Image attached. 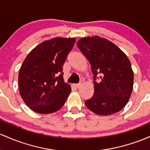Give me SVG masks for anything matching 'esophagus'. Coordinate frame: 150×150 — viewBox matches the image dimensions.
<instances>
[{"instance_id":"1","label":"esophagus","mask_w":150,"mask_h":150,"mask_svg":"<svg viewBox=\"0 0 150 150\" xmlns=\"http://www.w3.org/2000/svg\"><path fill=\"white\" fill-rule=\"evenodd\" d=\"M74 86L76 87V88H79V87H81V83H75L74 84Z\"/></svg>"}]
</instances>
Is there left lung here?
<instances>
[{
	"instance_id": "1",
	"label": "left lung",
	"mask_w": 150,
	"mask_h": 150,
	"mask_svg": "<svg viewBox=\"0 0 150 150\" xmlns=\"http://www.w3.org/2000/svg\"><path fill=\"white\" fill-rule=\"evenodd\" d=\"M76 45L90 63L93 74L94 93L85 101L86 107L100 115L120 111L133 89V71L127 57L115 44L98 36L80 39ZM97 75L100 76L98 82Z\"/></svg>"
}]
</instances>
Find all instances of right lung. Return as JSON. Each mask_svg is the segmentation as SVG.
<instances>
[{"label": "right lung", "instance_id": "obj_1", "mask_svg": "<svg viewBox=\"0 0 150 150\" xmlns=\"http://www.w3.org/2000/svg\"><path fill=\"white\" fill-rule=\"evenodd\" d=\"M75 38H54L44 41L25 59L18 83L25 103L40 114L52 113L66 102L71 88L64 83L63 66Z\"/></svg>", "mask_w": 150, "mask_h": 150}]
</instances>
